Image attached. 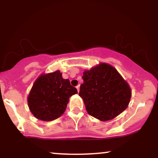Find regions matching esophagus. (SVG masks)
<instances>
[{"instance_id": "esophagus-1", "label": "esophagus", "mask_w": 158, "mask_h": 158, "mask_svg": "<svg viewBox=\"0 0 158 158\" xmlns=\"http://www.w3.org/2000/svg\"><path fill=\"white\" fill-rule=\"evenodd\" d=\"M79 87H80V85H78L77 86V90H78V92L79 91Z\"/></svg>"}]
</instances>
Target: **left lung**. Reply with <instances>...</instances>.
Returning <instances> with one entry per match:
<instances>
[{"instance_id":"1","label":"left lung","mask_w":158,"mask_h":158,"mask_svg":"<svg viewBox=\"0 0 158 158\" xmlns=\"http://www.w3.org/2000/svg\"><path fill=\"white\" fill-rule=\"evenodd\" d=\"M82 79L79 95L90 116L108 121L126 109L131 97V88L113 66L100 63L85 70Z\"/></svg>"}]
</instances>
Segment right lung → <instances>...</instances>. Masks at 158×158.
Masks as SVG:
<instances>
[{
    "mask_svg": "<svg viewBox=\"0 0 158 158\" xmlns=\"http://www.w3.org/2000/svg\"><path fill=\"white\" fill-rule=\"evenodd\" d=\"M77 94L69 79L62 78L59 70L41 74L35 81L27 103L35 118L52 121L60 117L66 109L69 98Z\"/></svg>",
    "mask_w": 158,
    "mask_h": 158,
    "instance_id": "obj_1",
    "label": "right lung"
}]
</instances>
